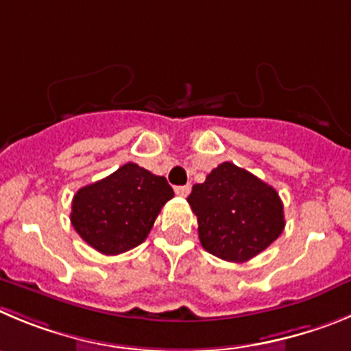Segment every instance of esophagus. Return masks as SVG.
Masks as SVG:
<instances>
[{"label":"esophagus","instance_id":"1","mask_svg":"<svg viewBox=\"0 0 351 351\" xmlns=\"http://www.w3.org/2000/svg\"><path fill=\"white\" fill-rule=\"evenodd\" d=\"M189 184H186V186H178V188H176V195H179V197H188V193H189Z\"/></svg>","mask_w":351,"mask_h":351}]
</instances>
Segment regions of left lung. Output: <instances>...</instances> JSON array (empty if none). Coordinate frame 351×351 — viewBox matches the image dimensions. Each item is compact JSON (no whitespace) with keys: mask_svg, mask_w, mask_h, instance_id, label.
Here are the masks:
<instances>
[{"mask_svg":"<svg viewBox=\"0 0 351 351\" xmlns=\"http://www.w3.org/2000/svg\"><path fill=\"white\" fill-rule=\"evenodd\" d=\"M188 204L198 219V239L212 256L245 263L284 231V205L273 186L234 163L215 167L195 184Z\"/></svg>","mask_w":351,"mask_h":351,"instance_id":"left-lung-1","label":"left lung"}]
</instances>
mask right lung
I'll list each match as a JSON object with an SVG mask.
<instances>
[{"label": "right lung", "instance_id": "right-lung-1", "mask_svg": "<svg viewBox=\"0 0 351 351\" xmlns=\"http://www.w3.org/2000/svg\"><path fill=\"white\" fill-rule=\"evenodd\" d=\"M172 197L165 178L137 163H125L108 178L78 189L71 205V224L90 247L117 256L146 240Z\"/></svg>", "mask_w": 351, "mask_h": 351}]
</instances>
